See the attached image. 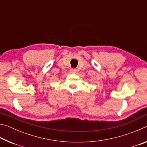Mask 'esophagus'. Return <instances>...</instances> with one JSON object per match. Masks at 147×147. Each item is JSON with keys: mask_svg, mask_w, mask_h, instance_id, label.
Wrapping results in <instances>:
<instances>
[{"mask_svg": "<svg viewBox=\"0 0 147 147\" xmlns=\"http://www.w3.org/2000/svg\"><path fill=\"white\" fill-rule=\"evenodd\" d=\"M70 71H71V73H76V69H71Z\"/></svg>", "mask_w": 147, "mask_h": 147, "instance_id": "obj_1", "label": "esophagus"}]
</instances>
